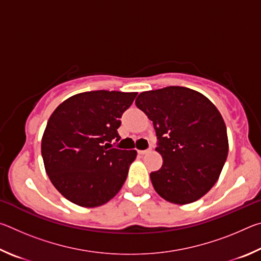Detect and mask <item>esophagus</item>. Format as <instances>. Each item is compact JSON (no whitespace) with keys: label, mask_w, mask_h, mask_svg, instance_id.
Returning a JSON list of instances; mask_svg holds the SVG:
<instances>
[{"label":"esophagus","mask_w":261,"mask_h":261,"mask_svg":"<svg viewBox=\"0 0 261 261\" xmlns=\"http://www.w3.org/2000/svg\"><path fill=\"white\" fill-rule=\"evenodd\" d=\"M152 151V148H147V149H138V154L140 155H144V154H147Z\"/></svg>","instance_id":"1"}]
</instances>
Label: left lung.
Wrapping results in <instances>:
<instances>
[{
  "label": "left lung",
  "mask_w": 261,
  "mask_h": 261,
  "mask_svg": "<svg viewBox=\"0 0 261 261\" xmlns=\"http://www.w3.org/2000/svg\"><path fill=\"white\" fill-rule=\"evenodd\" d=\"M136 106L153 122L162 167L151 173L160 197L177 205L200 199L216 183L228 156L227 127L199 92L168 86L143 92Z\"/></svg>",
  "instance_id": "obj_1"
}]
</instances>
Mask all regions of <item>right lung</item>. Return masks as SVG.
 <instances>
[{
  "label": "right lung",
  "mask_w": 261,
  "mask_h": 261,
  "mask_svg": "<svg viewBox=\"0 0 261 261\" xmlns=\"http://www.w3.org/2000/svg\"><path fill=\"white\" fill-rule=\"evenodd\" d=\"M136 92L92 91L70 96L50 115L41 140L46 173L62 196L82 207L108 202L124 184L135 149L112 148Z\"/></svg>",
  "instance_id": "right-lung-1"
}]
</instances>
